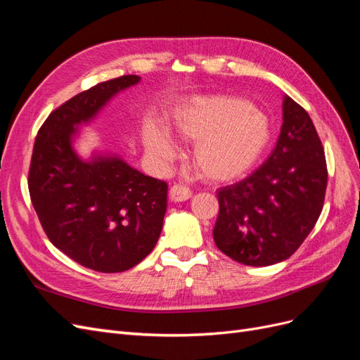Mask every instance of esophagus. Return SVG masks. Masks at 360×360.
Returning <instances> with one entry per match:
<instances>
[{
  "label": "esophagus",
  "mask_w": 360,
  "mask_h": 360,
  "mask_svg": "<svg viewBox=\"0 0 360 360\" xmlns=\"http://www.w3.org/2000/svg\"><path fill=\"white\" fill-rule=\"evenodd\" d=\"M192 197V191L186 186H183V184H174L169 189V198L174 202H181V201H186Z\"/></svg>",
  "instance_id": "obj_1"
}]
</instances>
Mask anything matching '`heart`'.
<instances>
[{
  "instance_id": "b5f03b06",
  "label": "heart",
  "mask_w": 360,
  "mask_h": 360,
  "mask_svg": "<svg viewBox=\"0 0 360 360\" xmlns=\"http://www.w3.org/2000/svg\"><path fill=\"white\" fill-rule=\"evenodd\" d=\"M172 130L179 138L193 141L195 167L213 181L243 176L263 156L271 138L267 115L236 96L192 97L174 114ZM143 143L160 160H171L177 153L168 130L156 122L144 126Z\"/></svg>"
}]
</instances>
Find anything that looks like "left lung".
<instances>
[{
  "label": "left lung",
  "mask_w": 360,
  "mask_h": 360,
  "mask_svg": "<svg viewBox=\"0 0 360 360\" xmlns=\"http://www.w3.org/2000/svg\"><path fill=\"white\" fill-rule=\"evenodd\" d=\"M326 186L317 130L308 112L284 96L281 134L269 159L242 181L217 191L216 246L246 266L290 258L319 221Z\"/></svg>",
  "instance_id": "obj_1"
}]
</instances>
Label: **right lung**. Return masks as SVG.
<instances>
[{
	"mask_svg": "<svg viewBox=\"0 0 360 360\" xmlns=\"http://www.w3.org/2000/svg\"><path fill=\"white\" fill-rule=\"evenodd\" d=\"M141 81L136 75L101 82L52 111L41 124L28 172L31 202L52 245L81 266L118 274L156 246L167 212L168 184L112 153L75 148L114 97Z\"/></svg>",
	"mask_w": 360,
	"mask_h": 360,
	"instance_id": "right-lung-1",
	"label": "right lung"
}]
</instances>
